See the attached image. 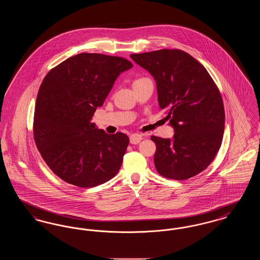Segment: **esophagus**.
Wrapping results in <instances>:
<instances>
[{"instance_id": "1", "label": "esophagus", "mask_w": 260, "mask_h": 260, "mask_svg": "<svg viewBox=\"0 0 260 260\" xmlns=\"http://www.w3.org/2000/svg\"><path fill=\"white\" fill-rule=\"evenodd\" d=\"M142 140V136L138 135V134H133L129 136V141L132 144H138L140 141Z\"/></svg>"}]
</instances>
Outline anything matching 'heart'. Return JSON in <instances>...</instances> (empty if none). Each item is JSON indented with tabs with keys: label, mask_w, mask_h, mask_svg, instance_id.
Listing matches in <instances>:
<instances>
[{
	"label": "heart",
	"mask_w": 260,
	"mask_h": 260,
	"mask_svg": "<svg viewBox=\"0 0 260 260\" xmlns=\"http://www.w3.org/2000/svg\"><path fill=\"white\" fill-rule=\"evenodd\" d=\"M143 80H145L144 78L143 79H138V80H136V82L134 83V84H136V83H138V82H140V81H143Z\"/></svg>",
	"instance_id": "obj_1"
}]
</instances>
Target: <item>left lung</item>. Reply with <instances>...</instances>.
I'll return each mask as SVG.
<instances>
[{
  "label": "left lung",
  "mask_w": 260,
  "mask_h": 260,
  "mask_svg": "<svg viewBox=\"0 0 260 260\" xmlns=\"http://www.w3.org/2000/svg\"><path fill=\"white\" fill-rule=\"evenodd\" d=\"M156 81L161 109L173 139L151 136L154 162L167 178L184 180L208 168L221 146L225 113L221 94L207 69L189 53L160 50L131 54Z\"/></svg>",
  "instance_id": "obj_1"
}]
</instances>
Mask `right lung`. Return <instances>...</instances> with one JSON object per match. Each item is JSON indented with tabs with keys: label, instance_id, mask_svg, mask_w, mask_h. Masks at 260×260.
<instances>
[{
	"label": "right lung",
	"instance_id": "right-lung-1",
	"mask_svg": "<svg viewBox=\"0 0 260 260\" xmlns=\"http://www.w3.org/2000/svg\"><path fill=\"white\" fill-rule=\"evenodd\" d=\"M132 67L123 57L84 52L61 62L43 80L34 139L44 161L67 183L94 187L119 172L128 137L107 135L90 121L119 75Z\"/></svg>",
	"mask_w": 260,
	"mask_h": 260
}]
</instances>
